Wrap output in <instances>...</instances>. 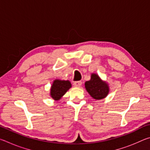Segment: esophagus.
Here are the masks:
<instances>
[{
    "mask_svg": "<svg viewBox=\"0 0 150 150\" xmlns=\"http://www.w3.org/2000/svg\"><path fill=\"white\" fill-rule=\"evenodd\" d=\"M81 85H82V82L81 81H76V82L73 83V85L75 87H81Z\"/></svg>",
    "mask_w": 150,
    "mask_h": 150,
    "instance_id": "obj_1",
    "label": "esophagus"
}]
</instances>
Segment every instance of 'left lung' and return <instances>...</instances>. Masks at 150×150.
<instances>
[{
	"label": "left lung",
	"instance_id": "8db88e82",
	"mask_svg": "<svg viewBox=\"0 0 150 150\" xmlns=\"http://www.w3.org/2000/svg\"><path fill=\"white\" fill-rule=\"evenodd\" d=\"M85 87L91 97L95 100L103 99L107 96L110 91L108 83L94 73H91V79L85 83Z\"/></svg>",
	"mask_w": 150,
	"mask_h": 150
}]
</instances>
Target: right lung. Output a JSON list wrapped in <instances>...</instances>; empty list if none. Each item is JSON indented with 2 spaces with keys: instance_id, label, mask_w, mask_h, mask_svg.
Returning <instances> with one entry per match:
<instances>
[{
  "instance_id": "1",
  "label": "right lung",
  "mask_w": 150,
  "mask_h": 150,
  "mask_svg": "<svg viewBox=\"0 0 150 150\" xmlns=\"http://www.w3.org/2000/svg\"><path fill=\"white\" fill-rule=\"evenodd\" d=\"M72 85L69 80L55 79L50 88V96L54 100H59L71 88Z\"/></svg>"
}]
</instances>
